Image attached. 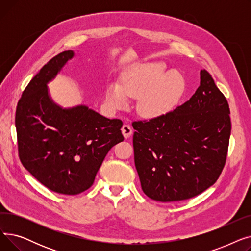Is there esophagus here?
Returning <instances> with one entry per match:
<instances>
[{
    "label": "esophagus",
    "instance_id": "1",
    "mask_svg": "<svg viewBox=\"0 0 251 251\" xmlns=\"http://www.w3.org/2000/svg\"><path fill=\"white\" fill-rule=\"evenodd\" d=\"M121 130H122V134L125 138H129L130 135L132 134V128H131V126L128 125V124H124L122 126Z\"/></svg>",
    "mask_w": 251,
    "mask_h": 251
}]
</instances>
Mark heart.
<instances>
[{
    "mask_svg": "<svg viewBox=\"0 0 251 251\" xmlns=\"http://www.w3.org/2000/svg\"><path fill=\"white\" fill-rule=\"evenodd\" d=\"M185 83L177 73H169L163 62H149L127 72L119 85L110 83L104 101L111 110L124 109L129 98L137 99V112L141 117L153 119L172 111L182 98Z\"/></svg>",
    "mask_w": 251,
    "mask_h": 251,
    "instance_id": "obj_1",
    "label": "heart"
}]
</instances>
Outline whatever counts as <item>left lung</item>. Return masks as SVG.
<instances>
[{"mask_svg":"<svg viewBox=\"0 0 251 251\" xmlns=\"http://www.w3.org/2000/svg\"><path fill=\"white\" fill-rule=\"evenodd\" d=\"M132 126L135 167L150 199L188 200L220 177L231 134L230 109L206 70L201 71V85L189 100Z\"/></svg>","mask_w":251,"mask_h":251,"instance_id":"8db88e82","label":"left lung"}]
</instances>
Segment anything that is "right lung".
I'll return each instance as SVG.
<instances>
[{
	"mask_svg": "<svg viewBox=\"0 0 251 251\" xmlns=\"http://www.w3.org/2000/svg\"><path fill=\"white\" fill-rule=\"evenodd\" d=\"M73 57V50H65L39 70L24 89L15 117L22 165L50 190L67 195L87 190L109 151L124 140L119 119L83 104L64 109L51 100L48 83Z\"/></svg>",
	"mask_w": 251,
	"mask_h": 251,
	"instance_id": "1",
	"label": "right lung"
}]
</instances>
